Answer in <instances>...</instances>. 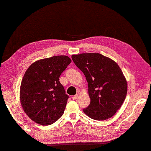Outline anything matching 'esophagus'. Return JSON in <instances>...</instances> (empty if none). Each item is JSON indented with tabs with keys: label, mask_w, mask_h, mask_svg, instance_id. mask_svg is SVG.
I'll return each instance as SVG.
<instances>
[{
	"label": "esophagus",
	"mask_w": 151,
	"mask_h": 151,
	"mask_svg": "<svg viewBox=\"0 0 151 151\" xmlns=\"http://www.w3.org/2000/svg\"><path fill=\"white\" fill-rule=\"evenodd\" d=\"M78 98V95L76 94V95H74V96H73L72 97V99H73V100H76V99Z\"/></svg>",
	"instance_id": "34e87169"
}]
</instances>
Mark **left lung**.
Returning <instances> with one entry per match:
<instances>
[{
    "mask_svg": "<svg viewBox=\"0 0 151 151\" xmlns=\"http://www.w3.org/2000/svg\"><path fill=\"white\" fill-rule=\"evenodd\" d=\"M71 58L88 83L91 101L83 111L95 120L111 117L121 108L127 93V82L120 67L99 53H83Z\"/></svg>",
    "mask_w": 151,
    "mask_h": 151,
    "instance_id": "8db88e82",
    "label": "left lung"
}]
</instances>
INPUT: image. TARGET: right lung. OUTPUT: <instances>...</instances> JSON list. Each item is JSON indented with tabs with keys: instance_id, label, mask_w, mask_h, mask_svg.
I'll use <instances>...</instances> for the list:
<instances>
[{
	"instance_id": "right-lung-1",
	"label": "right lung",
	"mask_w": 151,
	"mask_h": 151,
	"mask_svg": "<svg viewBox=\"0 0 151 151\" xmlns=\"http://www.w3.org/2000/svg\"><path fill=\"white\" fill-rule=\"evenodd\" d=\"M71 60L56 56L38 60L25 72L20 88V100L25 113L37 124L50 125L59 119L69 95L59 78Z\"/></svg>"
}]
</instances>
